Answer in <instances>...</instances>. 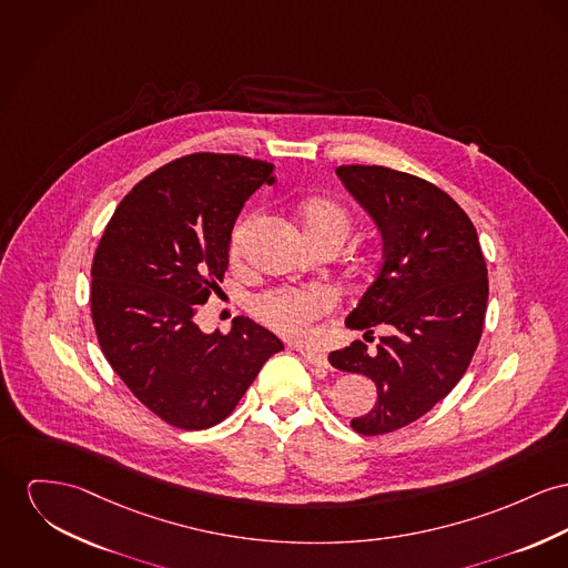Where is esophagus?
Segmentation results:
<instances>
[{"instance_id": "obj_1", "label": "esophagus", "mask_w": 568, "mask_h": 568, "mask_svg": "<svg viewBox=\"0 0 568 568\" xmlns=\"http://www.w3.org/2000/svg\"><path fill=\"white\" fill-rule=\"evenodd\" d=\"M303 359L312 366H321V368H327L329 362H327V355L321 353V351H312V348H300Z\"/></svg>"}]
</instances>
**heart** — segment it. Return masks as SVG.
I'll list each match as a JSON object with an SVG mask.
<instances>
[{
  "label": "heart",
  "mask_w": 568,
  "mask_h": 568,
  "mask_svg": "<svg viewBox=\"0 0 568 568\" xmlns=\"http://www.w3.org/2000/svg\"><path fill=\"white\" fill-rule=\"evenodd\" d=\"M254 215L245 217L232 232V256H239L241 245L245 241L247 230L254 224ZM300 220L303 230L312 243L321 241H342L348 236L353 217L342 206L341 202L316 195L307 197L300 206ZM336 293L323 284H307V286H280L271 288L263 295H258L252 302V312L275 329L282 336L288 338H303L307 336L310 327L327 316L336 307Z\"/></svg>",
  "instance_id": "heart-1"
}]
</instances>
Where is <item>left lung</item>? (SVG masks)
Here are the masks:
<instances>
[{
  "label": "left lung",
  "instance_id": "obj_1",
  "mask_svg": "<svg viewBox=\"0 0 568 568\" xmlns=\"http://www.w3.org/2000/svg\"><path fill=\"white\" fill-rule=\"evenodd\" d=\"M336 174L383 236V265L346 327L389 334L375 353L355 341L329 362L375 381V407L351 428L385 435L428 414L465 375L485 325L487 263L471 220L437 185L383 165H341Z\"/></svg>",
  "mask_w": 568,
  "mask_h": 568
}]
</instances>
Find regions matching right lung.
Masks as SVG:
<instances>
[{
	"instance_id": "right-lung-1",
	"label": "right lung",
	"mask_w": 568,
	"mask_h": 568,
	"mask_svg": "<svg viewBox=\"0 0 568 568\" xmlns=\"http://www.w3.org/2000/svg\"><path fill=\"white\" fill-rule=\"evenodd\" d=\"M273 163L193 152L129 191L92 261L90 310L115 375L163 422L202 430L226 419L284 344L236 316L202 334L195 312L220 288L232 227Z\"/></svg>"
}]
</instances>
